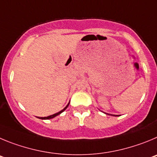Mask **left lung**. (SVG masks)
<instances>
[{"mask_svg":"<svg viewBox=\"0 0 157 157\" xmlns=\"http://www.w3.org/2000/svg\"><path fill=\"white\" fill-rule=\"evenodd\" d=\"M109 115H111V116H116V117H117V116H118V115H113V114H109Z\"/></svg>","mask_w":157,"mask_h":157,"instance_id":"1","label":"left lung"}]
</instances>
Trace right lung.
<instances>
[{
    "instance_id": "right-lung-1",
    "label": "right lung",
    "mask_w": 157,
    "mask_h": 157,
    "mask_svg": "<svg viewBox=\"0 0 157 157\" xmlns=\"http://www.w3.org/2000/svg\"><path fill=\"white\" fill-rule=\"evenodd\" d=\"M69 104H70V102L68 103V105H66V106L65 107V108L63 109V110H61V111H59V112L53 114V115H51V116H48V117H37V118H39V119H41V120H49V119H52V118H54V117H56V116L59 115V114H61L62 113H63V111H64V110H66V108H67V107H68Z\"/></svg>"
}]
</instances>
